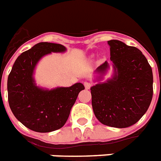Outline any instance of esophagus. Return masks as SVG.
Here are the masks:
<instances>
[{"label":"esophagus","instance_id":"obj_1","mask_svg":"<svg viewBox=\"0 0 161 161\" xmlns=\"http://www.w3.org/2000/svg\"><path fill=\"white\" fill-rule=\"evenodd\" d=\"M91 86H92V84L90 83H88V82H85L84 83V87H85L86 89H89L91 88Z\"/></svg>","mask_w":161,"mask_h":161}]
</instances>
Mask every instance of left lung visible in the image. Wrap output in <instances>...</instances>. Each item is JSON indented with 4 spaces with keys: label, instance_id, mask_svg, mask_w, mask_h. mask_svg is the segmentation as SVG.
<instances>
[{
    "label": "left lung",
    "instance_id": "obj_1",
    "mask_svg": "<svg viewBox=\"0 0 161 161\" xmlns=\"http://www.w3.org/2000/svg\"><path fill=\"white\" fill-rule=\"evenodd\" d=\"M112 78L100 82L109 65L105 63L97 68L96 80L91 87L92 106L98 121L115 128L135 125L148 110L153 96L151 67L140 50L119 40L108 41Z\"/></svg>",
    "mask_w": 161,
    "mask_h": 161
}]
</instances>
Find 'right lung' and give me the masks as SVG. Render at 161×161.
I'll return each instance as SVG.
<instances>
[{"instance_id":"obj_1","label":"right lung","mask_w":161,"mask_h":161,"mask_svg":"<svg viewBox=\"0 0 161 161\" xmlns=\"http://www.w3.org/2000/svg\"><path fill=\"white\" fill-rule=\"evenodd\" d=\"M63 45L39 42L16 58L7 79L8 102L14 116L30 130L52 132L65 125L83 83L71 87L42 88L34 78L35 69L44 56L65 53Z\"/></svg>"}]
</instances>
